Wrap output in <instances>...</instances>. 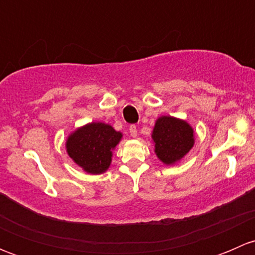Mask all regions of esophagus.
<instances>
[{
	"mask_svg": "<svg viewBox=\"0 0 255 255\" xmlns=\"http://www.w3.org/2000/svg\"><path fill=\"white\" fill-rule=\"evenodd\" d=\"M129 133H130V135H132V137H137V134H138L137 126H134V125L129 126Z\"/></svg>",
	"mask_w": 255,
	"mask_h": 255,
	"instance_id": "obj_1",
	"label": "esophagus"
}]
</instances>
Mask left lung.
<instances>
[{"label": "left lung", "mask_w": 255, "mask_h": 255, "mask_svg": "<svg viewBox=\"0 0 255 255\" xmlns=\"http://www.w3.org/2000/svg\"><path fill=\"white\" fill-rule=\"evenodd\" d=\"M155 153L165 164L180 160L194 145V130L186 122L163 116L155 123L153 130Z\"/></svg>", "instance_id": "1"}]
</instances>
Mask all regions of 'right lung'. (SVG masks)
<instances>
[{
    "mask_svg": "<svg viewBox=\"0 0 255 255\" xmlns=\"http://www.w3.org/2000/svg\"><path fill=\"white\" fill-rule=\"evenodd\" d=\"M122 138L120 132L105 123H90L75 130L66 142L70 158L85 171L101 174L111 164L112 150Z\"/></svg>",
    "mask_w": 255,
    "mask_h": 255,
    "instance_id": "obj_1",
    "label": "right lung"
}]
</instances>
